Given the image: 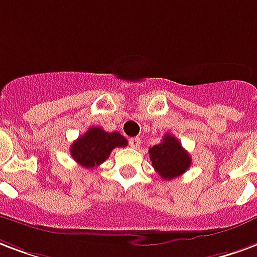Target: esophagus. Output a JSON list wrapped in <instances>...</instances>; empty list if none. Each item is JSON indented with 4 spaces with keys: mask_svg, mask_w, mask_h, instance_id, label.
<instances>
[{
    "mask_svg": "<svg viewBox=\"0 0 257 257\" xmlns=\"http://www.w3.org/2000/svg\"><path fill=\"white\" fill-rule=\"evenodd\" d=\"M140 144H142V140L139 138H131L129 139V146L134 148H139L140 147Z\"/></svg>",
    "mask_w": 257,
    "mask_h": 257,
    "instance_id": "34e87169",
    "label": "esophagus"
}]
</instances>
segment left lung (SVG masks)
<instances>
[{"label":"left lung","instance_id":"8db88e82","mask_svg":"<svg viewBox=\"0 0 257 257\" xmlns=\"http://www.w3.org/2000/svg\"><path fill=\"white\" fill-rule=\"evenodd\" d=\"M148 153L155 172L163 180H173L180 177L191 166V155L170 134L165 135L162 142L150 148Z\"/></svg>","mask_w":257,"mask_h":257}]
</instances>
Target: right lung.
Segmentation results:
<instances>
[{"label":"right lung","instance_id":"1","mask_svg":"<svg viewBox=\"0 0 257 257\" xmlns=\"http://www.w3.org/2000/svg\"><path fill=\"white\" fill-rule=\"evenodd\" d=\"M128 142L118 132H106L99 126H92L70 146L72 158L80 166L92 169L103 163L115 147H126Z\"/></svg>","mask_w":257,"mask_h":257}]
</instances>
